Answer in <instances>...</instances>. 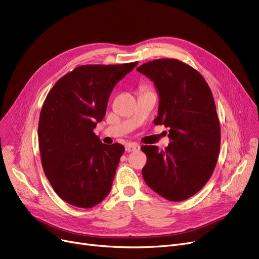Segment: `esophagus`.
I'll list each match as a JSON object with an SVG mask.
<instances>
[{"label":"esophagus","instance_id":"34e87169","mask_svg":"<svg viewBox=\"0 0 259 259\" xmlns=\"http://www.w3.org/2000/svg\"><path fill=\"white\" fill-rule=\"evenodd\" d=\"M140 150V145L136 144V143H128L126 145V151L132 152V151H139Z\"/></svg>","mask_w":259,"mask_h":259}]
</instances>
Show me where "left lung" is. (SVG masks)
<instances>
[{
  "label": "left lung",
  "instance_id": "obj_1",
  "mask_svg": "<svg viewBox=\"0 0 259 259\" xmlns=\"http://www.w3.org/2000/svg\"><path fill=\"white\" fill-rule=\"evenodd\" d=\"M137 70L155 83L159 94L154 122L168 128L165 150L145 145L143 178L170 202L196 194L211 177L220 152L221 130L211 90L192 67L174 59L143 64Z\"/></svg>",
  "mask_w": 259,
  "mask_h": 259
}]
</instances>
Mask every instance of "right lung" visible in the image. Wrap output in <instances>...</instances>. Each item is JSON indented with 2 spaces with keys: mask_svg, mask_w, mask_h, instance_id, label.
<instances>
[{
  "mask_svg": "<svg viewBox=\"0 0 259 259\" xmlns=\"http://www.w3.org/2000/svg\"><path fill=\"white\" fill-rule=\"evenodd\" d=\"M137 65L79 66L48 94L38 123L41 164L66 203L92 208L110 193L124 147L103 144L94 128L104 117L114 86Z\"/></svg>",
  "mask_w": 259,
  "mask_h": 259,
  "instance_id": "add662e5",
  "label": "right lung"
}]
</instances>
